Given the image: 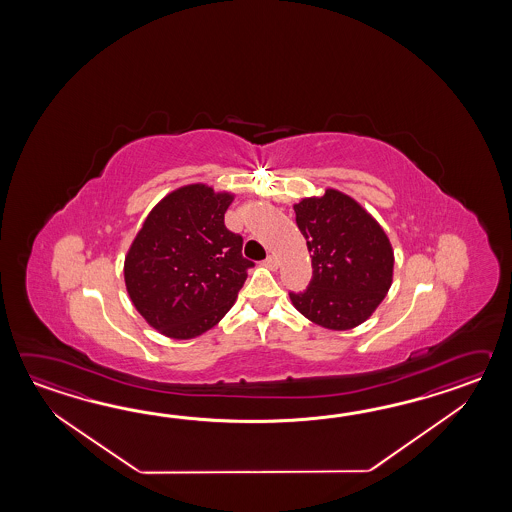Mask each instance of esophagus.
I'll use <instances>...</instances> for the list:
<instances>
[{
	"label": "esophagus",
	"instance_id": "esophagus-1",
	"mask_svg": "<svg viewBox=\"0 0 512 512\" xmlns=\"http://www.w3.org/2000/svg\"><path fill=\"white\" fill-rule=\"evenodd\" d=\"M265 265H267L269 269H272V271H274V269H278V258H276L274 254H269V256H267V260H265Z\"/></svg>",
	"mask_w": 512,
	"mask_h": 512
}]
</instances>
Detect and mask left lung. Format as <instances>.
<instances>
[{"mask_svg": "<svg viewBox=\"0 0 512 512\" xmlns=\"http://www.w3.org/2000/svg\"><path fill=\"white\" fill-rule=\"evenodd\" d=\"M313 278L294 307L326 329L346 331L370 318L393 278V249L381 225L353 197L327 188L294 205Z\"/></svg>", "mask_w": 512, "mask_h": 512, "instance_id": "1", "label": "left lung"}]
</instances>
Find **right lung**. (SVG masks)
<instances>
[{"label":"right lung","mask_w":512,"mask_h":512,"mask_svg":"<svg viewBox=\"0 0 512 512\" xmlns=\"http://www.w3.org/2000/svg\"><path fill=\"white\" fill-rule=\"evenodd\" d=\"M234 196L207 185L161 199L131 243L124 280L135 309L175 340L203 335L227 315L254 263L225 227Z\"/></svg>","instance_id":"obj_1"}]
</instances>
